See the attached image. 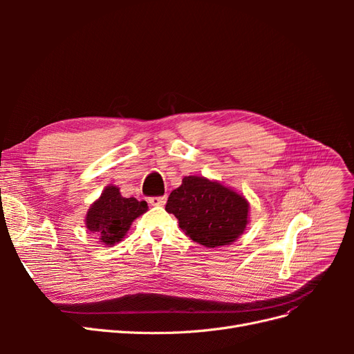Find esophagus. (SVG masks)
<instances>
[{
	"label": "esophagus",
	"instance_id": "1",
	"mask_svg": "<svg viewBox=\"0 0 354 354\" xmlns=\"http://www.w3.org/2000/svg\"><path fill=\"white\" fill-rule=\"evenodd\" d=\"M165 201H167L165 196H151V198H149V203H151V205H153V207L164 205Z\"/></svg>",
	"mask_w": 354,
	"mask_h": 354
}]
</instances>
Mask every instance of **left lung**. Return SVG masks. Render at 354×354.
Listing matches in <instances>:
<instances>
[{
    "instance_id": "left-lung-1",
    "label": "left lung",
    "mask_w": 354,
    "mask_h": 354,
    "mask_svg": "<svg viewBox=\"0 0 354 354\" xmlns=\"http://www.w3.org/2000/svg\"><path fill=\"white\" fill-rule=\"evenodd\" d=\"M248 202L217 181L189 176L168 196L165 209L174 214L187 236L207 248L229 245L248 223Z\"/></svg>"
}]
</instances>
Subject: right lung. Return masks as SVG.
Instances as JSON below:
<instances>
[{"label": "right lung", "instance_id": "obj_1", "mask_svg": "<svg viewBox=\"0 0 354 354\" xmlns=\"http://www.w3.org/2000/svg\"><path fill=\"white\" fill-rule=\"evenodd\" d=\"M146 211V201L124 198L116 186H108L88 209L85 224L103 245L112 246L125 236L131 223Z\"/></svg>", "mask_w": 354, "mask_h": 354}]
</instances>
